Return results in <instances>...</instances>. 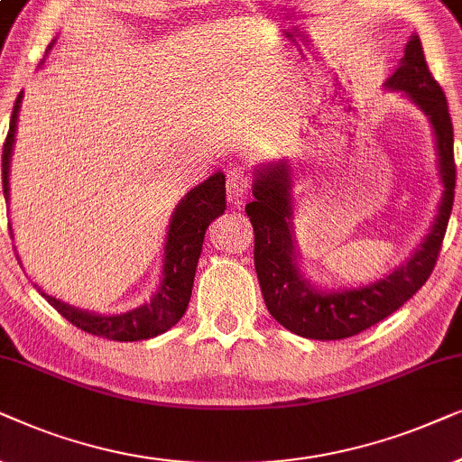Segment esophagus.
<instances>
[{
    "instance_id": "1",
    "label": "esophagus",
    "mask_w": 462,
    "mask_h": 462,
    "mask_svg": "<svg viewBox=\"0 0 462 462\" xmlns=\"http://www.w3.org/2000/svg\"><path fill=\"white\" fill-rule=\"evenodd\" d=\"M249 177L245 171L235 169L227 173V200L235 207H243L245 200L249 199Z\"/></svg>"
}]
</instances>
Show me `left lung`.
Here are the masks:
<instances>
[{"label":"left lung","mask_w":462,"mask_h":462,"mask_svg":"<svg viewBox=\"0 0 462 462\" xmlns=\"http://www.w3.org/2000/svg\"><path fill=\"white\" fill-rule=\"evenodd\" d=\"M384 90L402 92L429 120L435 139L438 175L444 192L431 230L420 247L384 279L367 285L323 289L302 270L295 243V167L291 158L260 162L254 169L255 200L245 207L255 232V273L263 302L282 328L309 340H342L393 315L427 282L438 262L452 213L457 167L454 133L444 90L435 82L418 35L405 44L403 59L384 82Z\"/></svg>","instance_id":"8db88e82"}]
</instances>
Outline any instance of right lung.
Listing matches in <instances>:
<instances>
[{"mask_svg": "<svg viewBox=\"0 0 462 462\" xmlns=\"http://www.w3.org/2000/svg\"><path fill=\"white\" fill-rule=\"evenodd\" d=\"M57 44L51 42L46 57ZM44 63V60H42ZM23 90L18 92L14 109H12L10 131L4 143L2 153V183L5 202H10V162L12 152H14L16 141V125L18 112H21ZM226 211V175L217 171L208 180L189 189L180 200L171 215L167 238H164V257H162V274L156 293L152 295L150 302L137 306V309L114 312V315H98L95 310L78 309L69 302L54 298L38 287L42 295L48 300L52 309H57L67 321L76 328L88 331L92 336L107 337V340L118 342H137L150 340L164 331H169L180 321L189 304V295L194 287V274L199 266V257L205 243V232L211 221ZM12 232V226H10ZM14 238V232H12ZM16 260H21L16 254Z\"/></svg>", "mask_w": 462, "mask_h": 462, "instance_id": "1", "label": "right lung"}]
</instances>
